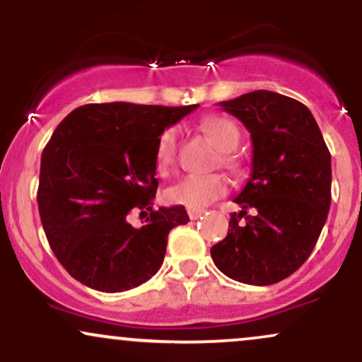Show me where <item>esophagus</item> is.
<instances>
[{
	"mask_svg": "<svg viewBox=\"0 0 362 362\" xmlns=\"http://www.w3.org/2000/svg\"><path fill=\"white\" fill-rule=\"evenodd\" d=\"M187 213H189L190 219H199L202 214H204V209H189Z\"/></svg>",
	"mask_w": 362,
	"mask_h": 362,
	"instance_id": "34e87169",
	"label": "esophagus"
}]
</instances>
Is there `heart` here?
<instances>
[{
  "label": "heart",
  "mask_w": 362,
  "mask_h": 362,
  "mask_svg": "<svg viewBox=\"0 0 362 362\" xmlns=\"http://www.w3.org/2000/svg\"><path fill=\"white\" fill-rule=\"evenodd\" d=\"M202 129L213 143L223 151L221 163L226 168H236V160L231 155L240 144V129L233 120L226 117H207L202 120ZM178 149V129L168 127L161 132L156 144V165L160 172H168L175 163ZM228 185L221 175H187L167 190V197L175 204L189 209H202L207 204L226 194Z\"/></svg>",
  "instance_id": "heart-1"
}]
</instances>
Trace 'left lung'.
<instances>
[{"mask_svg": "<svg viewBox=\"0 0 362 362\" xmlns=\"http://www.w3.org/2000/svg\"><path fill=\"white\" fill-rule=\"evenodd\" d=\"M219 105L248 129L253 153L250 178L233 199L242 211L211 257L230 279L276 284L305 264L327 221L330 151L308 107L286 95L257 90Z\"/></svg>", "mask_w": 362, "mask_h": 362, "instance_id": "obj_1", "label": "left lung"}]
</instances>
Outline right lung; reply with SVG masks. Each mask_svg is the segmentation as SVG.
Returning a JSON list of instances; mask_svg holds the SVG:
<instances>
[{
    "mask_svg": "<svg viewBox=\"0 0 362 362\" xmlns=\"http://www.w3.org/2000/svg\"><path fill=\"white\" fill-rule=\"evenodd\" d=\"M197 107L88 103L56 127L40 160L37 202L54 255L81 284L120 293L160 271L170 230L189 216L184 206L153 209L156 144ZM132 209L147 216L141 228L128 223Z\"/></svg>",
    "mask_w": 362,
    "mask_h": 362,
    "instance_id": "add662e5",
    "label": "right lung"
}]
</instances>
